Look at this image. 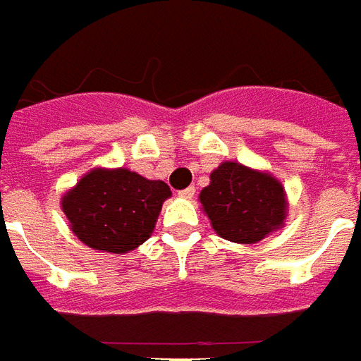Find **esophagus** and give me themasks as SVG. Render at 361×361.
Returning <instances> with one entry per match:
<instances>
[{
  "label": "esophagus",
  "instance_id": "34e87169",
  "mask_svg": "<svg viewBox=\"0 0 361 361\" xmlns=\"http://www.w3.org/2000/svg\"><path fill=\"white\" fill-rule=\"evenodd\" d=\"M196 194V188L194 186H188V188H184V190L178 192V197H183V200H192Z\"/></svg>",
  "mask_w": 361,
  "mask_h": 361
}]
</instances>
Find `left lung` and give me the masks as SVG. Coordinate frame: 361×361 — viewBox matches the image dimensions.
I'll return each instance as SVG.
<instances>
[{
    "instance_id": "obj_1",
    "label": "left lung",
    "mask_w": 361,
    "mask_h": 361,
    "mask_svg": "<svg viewBox=\"0 0 361 361\" xmlns=\"http://www.w3.org/2000/svg\"><path fill=\"white\" fill-rule=\"evenodd\" d=\"M203 213L216 234L234 243H257L283 226L286 190L270 173L224 161L200 192Z\"/></svg>"
}]
</instances>
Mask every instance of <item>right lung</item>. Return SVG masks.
Listing matches in <instances>:
<instances>
[{
	"instance_id": "add662e5",
	"label": "right lung",
	"mask_w": 361,
	"mask_h": 361,
	"mask_svg": "<svg viewBox=\"0 0 361 361\" xmlns=\"http://www.w3.org/2000/svg\"><path fill=\"white\" fill-rule=\"evenodd\" d=\"M169 196L164 180H148L126 167H97L61 203L78 240L97 251L121 255L150 238Z\"/></svg>"
}]
</instances>
